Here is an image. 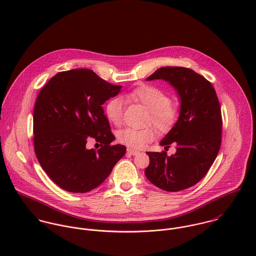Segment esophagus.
I'll return each instance as SVG.
<instances>
[{"instance_id":"esophagus-1","label":"esophagus","mask_w":256,"mask_h":256,"mask_svg":"<svg viewBox=\"0 0 256 256\" xmlns=\"http://www.w3.org/2000/svg\"><path fill=\"white\" fill-rule=\"evenodd\" d=\"M127 152H128V154H132V156H136V154H139V152H138V150H133V148H127Z\"/></svg>"}]
</instances>
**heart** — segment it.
Listing matches in <instances>:
<instances>
[{
    "mask_svg": "<svg viewBox=\"0 0 256 256\" xmlns=\"http://www.w3.org/2000/svg\"><path fill=\"white\" fill-rule=\"evenodd\" d=\"M127 98L138 102L150 110L148 122H150L158 131L166 132L172 128L178 117L176 106L170 104V96L162 90L154 86L143 84L132 90ZM125 102L122 98H112L106 104V113L111 123L120 126L123 122ZM119 142L126 146L140 148L154 138V131L146 127L144 129H135L126 127L117 133Z\"/></svg>",
    "mask_w": 256,
    "mask_h": 256,
    "instance_id": "obj_1",
    "label": "heart"
}]
</instances>
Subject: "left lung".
<instances>
[{"label":"left lung","instance_id":"left-lung-1","mask_svg":"<svg viewBox=\"0 0 256 256\" xmlns=\"http://www.w3.org/2000/svg\"><path fill=\"white\" fill-rule=\"evenodd\" d=\"M168 82L178 94L180 117L160 141L176 145V152H146L150 164L146 178L156 187L176 192L199 182L218 154L222 142V113L212 84L203 76L183 67H162L146 80Z\"/></svg>","mask_w":256,"mask_h":256}]
</instances>
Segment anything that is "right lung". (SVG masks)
Here are the masks:
<instances>
[{
  "label": "right lung",
  "instance_id": "add662e5",
  "mask_svg": "<svg viewBox=\"0 0 256 256\" xmlns=\"http://www.w3.org/2000/svg\"><path fill=\"white\" fill-rule=\"evenodd\" d=\"M121 88L90 69H74L56 74L38 94L34 152L43 170L62 189L86 193L96 188L125 154L126 146L110 145L115 137L102 106ZM90 138L102 148L86 149Z\"/></svg>",
  "mask_w": 256,
  "mask_h": 256
}]
</instances>
